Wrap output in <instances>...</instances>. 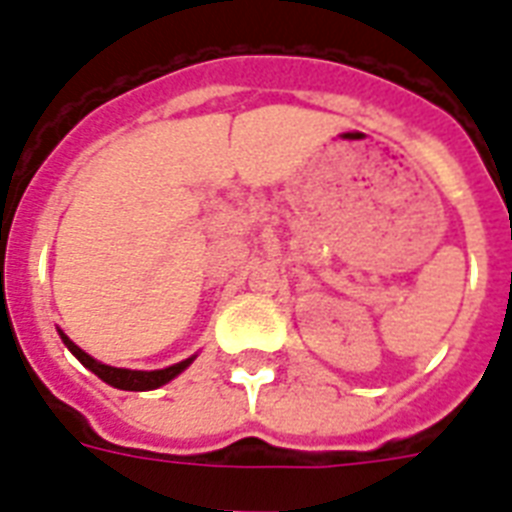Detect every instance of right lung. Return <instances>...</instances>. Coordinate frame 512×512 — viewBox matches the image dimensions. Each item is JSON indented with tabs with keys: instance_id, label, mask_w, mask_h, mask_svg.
Listing matches in <instances>:
<instances>
[{
	"instance_id": "1",
	"label": "right lung",
	"mask_w": 512,
	"mask_h": 512,
	"mask_svg": "<svg viewBox=\"0 0 512 512\" xmlns=\"http://www.w3.org/2000/svg\"><path fill=\"white\" fill-rule=\"evenodd\" d=\"M58 334H61L63 344L69 347L71 355H74L82 366L90 368L98 379H104L106 384H112V387H117V390H130V392L157 390V387H162V384H168L170 379H176V376L192 366V360L197 358V355H192V358L181 360V363H173V366L168 368H157V371H133V368L106 366V363H101V360H95L93 355H87L85 350H79L77 344L71 342L61 328H58Z\"/></svg>"
}]
</instances>
